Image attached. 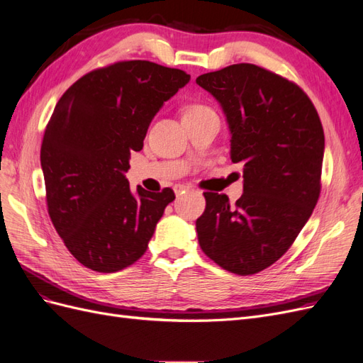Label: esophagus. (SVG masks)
<instances>
[{
  "label": "esophagus",
  "mask_w": 363,
  "mask_h": 363,
  "mask_svg": "<svg viewBox=\"0 0 363 363\" xmlns=\"http://www.w3.org/2000/svg\"><path fill=\"white\" fill-rule=\"evenodd\" d=\"M186 192H189V188H188V186H183V184L175 186V195H177V196H182V195H183V194H186Z\"/></svg>",
  "instance_id": "esophagus-1"
}]
</instances>
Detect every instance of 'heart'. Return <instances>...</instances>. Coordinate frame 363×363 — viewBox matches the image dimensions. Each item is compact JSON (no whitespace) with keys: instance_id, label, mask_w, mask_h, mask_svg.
<instances>
[{"instance_id":"1","label":"heart","mask_w":363,"mask_h":363,"mask_svg":"<svg viewBox=\"0 0 363 363\" xmlns=\"http://www.w3.org/2000/svg\"><path fill=\"white\" fill-rule=\"evenodd\" d=\"M200 108H206V107H201V106H195V107H191L188 112H192V111H200Z\"/></svg>"}]
</instances>
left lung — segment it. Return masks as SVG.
<instances>
[{
    "label": "left lung",
    "instance_id": "left-lung-1",
    "mask_svg": "<svg viewBox=\"0 0 363 363\" xmlns=\"http://www.w3.org/2000/svg\"><path fill=\"white\" fill-rule=\"evenodd\" d=\"M195 82L221 106L230 159L244 172V194L235 206L225 194H204L199 242L221 268L250 276L279 260L313 212L323 125L298 86L256 65H232Z\"/></svg>",
    "mask_w": 363,
    "mask_h": 363
}]
</instances>
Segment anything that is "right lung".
<instances>
[{"mask_svg":"<svg viewBox=\"0 0 363 363\" xmlns=\"http://www.w3.org/2000/svg\"><path fill=\"white\" fill-rule=\"evenodd\" d=\"M191 75L147 60L118 62L77 80L54 107L40 167L48 213L86 268L116 272L147 251L172 189L130 191V152Z\"/></svg>","mask_w":363,"mask_h":363,"instance_id":"right-lung-1","label":"right lung"}]
</instances>
